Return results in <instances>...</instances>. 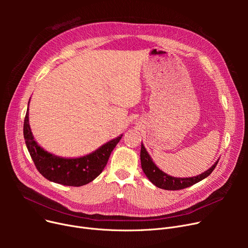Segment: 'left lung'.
Returning a JSON list of instances; mask_svg holds the SVG:
<instances>
[{
  "label": "left lung",
  "instance_id": "left-lung-1",
  "mask_svg": "<svg viewBox=\"0 0 248 248\" xmlns=\"http://www.w3.org/2000/svg\"><path fill=\"white\" fill-rule=\"evenodd\" d=\"M218 161L209 169V170L199 176L192 178H175L172 176H169L163 171H161L160 169L153 163V160L151 159L150 155L148 154L144 145L141 144L140 147V164L142 171H144L148 179L155 186L165 190H182L198 183V182L205 179L213 172L215 167L218 164Z\"/></svg>",
  "mask_w": 248,
  "mask_h": 248
}]
</instances>
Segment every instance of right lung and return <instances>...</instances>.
Instances as JSON below:
<instances>
[{
	"label": "right lung",
	"mask_w": 248,
	"mask_h": 248,
	"mask_svg": "<svg viewBox=\"0 0 248 248\" xmlns=\"http://www.w3.org/2000/svg\"><path fill=\"white\" fill-rule=\"evenodd\" d=\"M29 109V108H28ZM24 139L35 167L47 180L64 186L79 187L93 181L107 166L109 155L123 137L113 139L95 152L77 159H64L44 151L34 140L29 125V112L24 120Z\"/></svg>",
	"instance_id": "right-lung-1"
}]
</instances>
